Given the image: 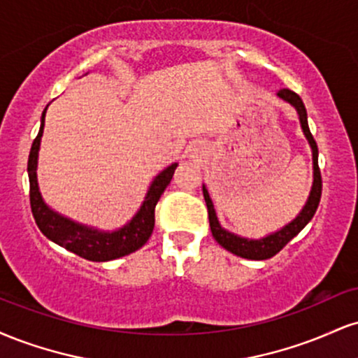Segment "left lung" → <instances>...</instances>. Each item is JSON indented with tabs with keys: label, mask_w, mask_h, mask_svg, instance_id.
I'll list each match as a JSON object with an SVG mask.
<instances>
[{
	"label": "left lung",
	"mask_w": 358,
	"mask_h": 358,
	"mask_svg": "<svg viewBox=\"0 0 358 358\" xmlns=\"http://www.w3.org/2000/svg\"><path fill=\"white\" fill-rule=\"evenodd\" d=\"M278 96L281 99H285L286 102H289L291 106H294L299 114V121H301V127L303 133L310 143L311 150H313V188H311L310 199L303 208L301 213L294 219L291 224H287L286 227H282L281 231L271 234V236L264 237V239L259 241H249L244 239V237L234 236V234L224 231L220 227L219 220H217L215 210H213V203L208 196L207 188L203 187V199L205 203H207V210H208V220H210V229H212V236L224 249L231 250L232 254L236 256H241L244 259H254V261H264V259H269L281 250L285 245L293 239L294 236H298L299 232L305 229V225L313 219L316 208L320 205V199H322V173H320V166H318V146H316V141L311 134L310 127H308V116H306V108L303 104L301 97L298 96L296 92L289 89H281L278 92Z\"/></svg>",
	"instance_id": "obj_1"
}]
</instances>
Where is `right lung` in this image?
<instances>
[{
  "instance_id": "obj_1",
  "label": "right lung",
  "mask_w": 358,
  "mask_h": 358,
  "mask_svg": "<svg viewBox=\"0 0 358 358\" xmlns=\"http://www.w3.org/2000/svg\"><path fill=\"white\" fill-rule=\"evenodd\" d=\"M45 113L42 114V126H40L38 134L34 139L30 156H28V178H30V207L34 213L36 225L42 231L47 239L62 245L64 249L71 250L77 256L87 259V261L104 262L113 261V259L127 256L146 244L150 239L151 232L155 229V208L158 203L159 196L165 192L168 183L171 182V176L176 168V163L163 170L162 173L151 183L148 195L143 202L141 208L129 224L119 229L116 232H99L94 229L84 227V225L76 224V222L65 219L45 205L42 195L38 192V183H36V159H38L40 139L43 134L45 126Z\"/></svg>"
}]
</instances>
